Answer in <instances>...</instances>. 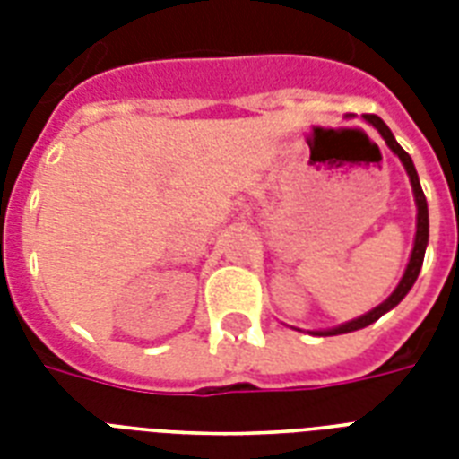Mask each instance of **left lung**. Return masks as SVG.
Segmentation results:
<instances>
[{
  "label": "left lung",
  "instance_id": "obj_1",
  "mask_svg": "<svg viewBox=\"0 0 459 459\" xmlns=\"http://www.w3.org/2000/svg\"><path fill=\"white\" fill-rule=\"evenodd\" d=\"M364 118H367V121H369V124L374 126L378 133H381V135H384V140L388 143V147H391L393 152L398 154L400 161H403L407 169V176H410V183H412V190H414V200H417V236H414V250H412V257H410V264H407V269H405V276H403V281H400L398 288L393 290V295L388 298V300L381 302L378 307H374L371 312H367L364 316H359V319L348 321V324H342V326H338V328L319 331L316 335L350 333V331H357V328H364V326H369V324H374L378 316H384L388 309H393V307L398 305V302L403 300L407 293H410V288L414 286V281H417V276H420L421 264H424V252H427V243H429V209H427V197H424V190H421V186H420L417 169H414L410 154H407L405 150H403V147L395 143L391 128H388V126H385L384 121L377 117V114H364Z\"/></svg>",
  "mask_w": 459,
  "mask_h": 459
}]
</instances>
